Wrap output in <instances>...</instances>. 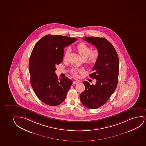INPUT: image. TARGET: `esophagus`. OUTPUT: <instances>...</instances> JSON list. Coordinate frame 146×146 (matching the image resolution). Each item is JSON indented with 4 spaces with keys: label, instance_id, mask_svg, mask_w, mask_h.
I'll list each match as a JSON object with an SVG mask.
<instances>
[{
    "label": "esophagus",
    "instance_id": "obj_1",
    "mask_svg": "<svg viewBox=\"0 0 146 146\" xmlns=\"http://www.w3.org/2000/svg\"><path fill=\"white\" fill-rule=\"evenodd\" d=\"M80 80H76V81H73V84H78V83L80 82Z\"/></svg>",
    "mask_w": 146,
    "mask_h": 146
}]
</instances>
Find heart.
Instances as JSON below:
<instances>
[{"instance_id":"1","label":"heart","mask_w":146,"mask_h":146,"mask_svg":"<svg viewBox=\"0 0 146 146\" xmlns=\"http://www.w3.org/2000/svg\"><path fill=\"white\" fill-rule=\"evenodd\" d=\"M76 49L78 53L80 54L82 59H86L87 63L89 64H94L98 61L100 55V52L97 49L91 50V48L89 46L83 43L78 44L76 46ZM69 53L70 50L68 49L65 51L63 56L64 60H66ZM80 72L81 70L78 69H74L72 70V74L75 76H77L78 73Z\"/></svg>"}]
</instances>
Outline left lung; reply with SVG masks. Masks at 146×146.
Listing matches in <instances>:
<instances>
[{
    "instance_id": "1",
    "label": "left lung",
    "mask_w": 146,
    "mask_h": 146,
    "mask_svg": "<svg viewBox=\"0 0 146 146\" xmlns=\"http://www.w3.org/2000/svg\"><path fill=\"white\" fill-rule=\"evenodd\" d=\"M84 40L96 47L100 52L98 61L92 68L91 78L96 80L95 85L83 81L84 91L80 99L85 107L95 109L101 107L115 92L118 82L119 60L116 50L107 39L100 37H84Z\"/></svg>"
}]
</instances>
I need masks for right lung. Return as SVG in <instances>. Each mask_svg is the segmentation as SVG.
<instances>
[{
	"mask_svg": "<svg viewBox=\"0 0 146 146\" xmlns=\"http://www.w3.org/2000/svg\"><path fill=\"white\" fill-rule=\"evenodd\" d=\"M78 39L46 35L35 44L29 61L31 84L39 99L48 105L63 103L72 84L68 78L58 80L56 66L62 63L64 48Z\"/></svg>",
	"mask_w": 146,
	"mask_h": 146,
	"instance_id": "1",
	"label": "right lung"
}]
</instances>
